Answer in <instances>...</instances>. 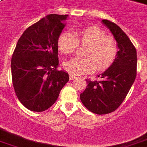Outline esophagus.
Listing matches in <instances>:
<instances>
[{
  "instance_id": "1",
  "label": "esophagus",
  "mask_w": 147,
  "mask_h": 147,
  "mask_svg": "<svg viewBox=\"0 0 147 147\" xmlns=\"http://www.w3.org/2000/svg\"><path fill=\"white\" fill-rule=\"evenodd\" d=\"M69 78H70L71 80H72V79H77V77L76 76H74V75H71V74H70V75H69Z\"/></svg>"
}]
</instances>
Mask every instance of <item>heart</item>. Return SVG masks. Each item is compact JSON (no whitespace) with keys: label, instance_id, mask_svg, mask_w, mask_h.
I'll list each match as a JSON object with an SVG mask.
<instances>
[{"label":"heart","instance_id":"1","mask_svg":"<svg viewBox=\"0 0 147 147\" xmlns=\"http://www.w3.org/2000/svg\"><path fill=\"white\" fill-rule=\"evenodd\" d=\"M86 46L83 57H75L64 64V68L74 76L88 73L94 69L104 71L114 64L118 54V43L97 26H89L71 34L62 32L57 40L61 54H72L78 46Z\"/></svg>","mask_w":147,"mask_h":147}]
</instances>
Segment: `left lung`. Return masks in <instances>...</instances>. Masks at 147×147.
Returning <instances> with one entry per match:
<instances>
[{
    "mask_svg": "<svg viewBox=\"0 0 147 147\" xmlns=\"http://www.w3.org/2000/svg\"><path fill=\"white\" fill-rule=\"evenodd\" d=\"M118 43L117 58L109 68L100 75V80L86 79L87 86L80 100L89 111L97 115L115 111L123 102L136 77V50L128 36L118 25L103 19Z\"/></svg>",
    "mask_w": 147,
    "mask_h": 147,
    "instance_id": "obj_1",
    "label": "left lung"
}]
</instances>
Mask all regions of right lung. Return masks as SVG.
<instances>
[{"mask_svg":"<svg viewBox=\"0 0 147 147\" xmlns=\"http://www.w3.org/2000/svg\"><path fill=\"white\" fill-rule=\"evenodd\" d=\"M67 15H48L27 28L16 44L11 68L14 90L27 109L41 112L57 100L69 80L58 71L57 38Z\"/></svg>","mask_w":147,"mask_h":147,"instance_id":"1","label":"right lung"}]
</instances>
